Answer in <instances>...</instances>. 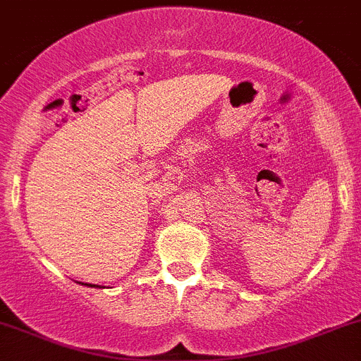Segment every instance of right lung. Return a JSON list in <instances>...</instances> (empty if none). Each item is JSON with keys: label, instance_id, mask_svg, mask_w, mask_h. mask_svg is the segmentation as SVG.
I'll return each mask as SVG.
<instances>
[{"label": "right lung", "instance_id": "obj_1", "mask_svg": "<svg viewBox=\"0 0 361 361\" xmlns=\"http://www.w3.org/2000/svg\"><path fill=\"white\" fill-rule=\"evenodd\" d=\"M86 286H88V283H86ZM90 287H94V286H91V283H90Z\"/></svg>", "mask_w": 361, "mask_h": 361}]
</instances>
